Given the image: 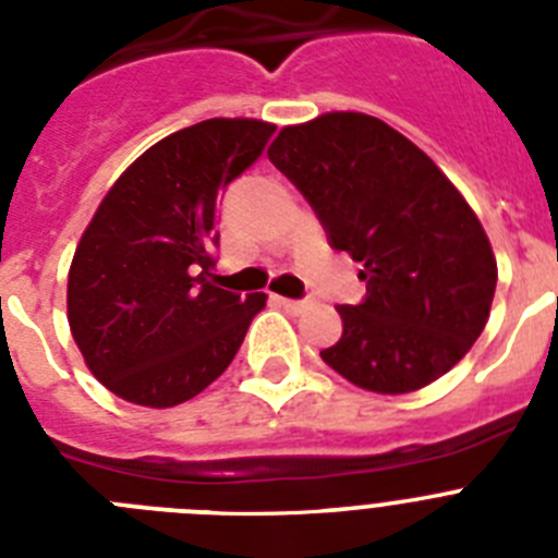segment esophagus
<instances>
[{
  "mask_svg": "<svg viewBox=\"0 0 558 558\" xmlns=\"http://www.w3.org/2000/svg\"><path fill=\"white\" fill-rule=\"evenodd\" d=\"M276 304L288 310V313H302V310H307V302H302V299H284V295H276Z\"/></svg>",
  "mask_w": 558,
  "mask_h": 558,
  "instance_id": "34e87169",
  "label": "esophagus"
}]
</instances>
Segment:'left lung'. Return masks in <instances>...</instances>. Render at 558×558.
<instances>
[{
  "mask_svg": "<svg viewBox=\"0 0 558 558\" xmlns=\"http://www.w3.org/2000/svg\"><path fill=\"white\" fill-rule=\"evenodd\" d=\"M268 159L329 245L363 265L366 295L338 307L343 332L324 363L377 393L450 372L486 327L497 284L489 236L452 181L402 133L354 111L282 128Z\"/></svg>",
  "mask_w": 558,
  "mask_h": 558,
  "instance_id": "left-lung-1",
  "label": "left lung"
}]
</instances>
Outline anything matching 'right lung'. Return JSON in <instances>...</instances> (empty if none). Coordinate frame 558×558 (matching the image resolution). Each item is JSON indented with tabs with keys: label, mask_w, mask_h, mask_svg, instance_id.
I'll list each match as a JSON object with an SVG mask.
<instances>
[{
	"label": "right lung",
	"mask_w": 558,
	"mask_h": 558,
	"mask_svg": "<svg viewBox=\"0 0 558 558\" xmlns=\"http://www.w3.org/2000/svg\"><path fill=\"white\" fill-rule=\"evenodd\" d=\"M204 120L156 142L108 190L69 268V327L86 366L133 405L172 408L220 377L265 293L215 288L218 195L274 136Z\"/></svg>",
	"instance_id": "1"
}]
</instances>
